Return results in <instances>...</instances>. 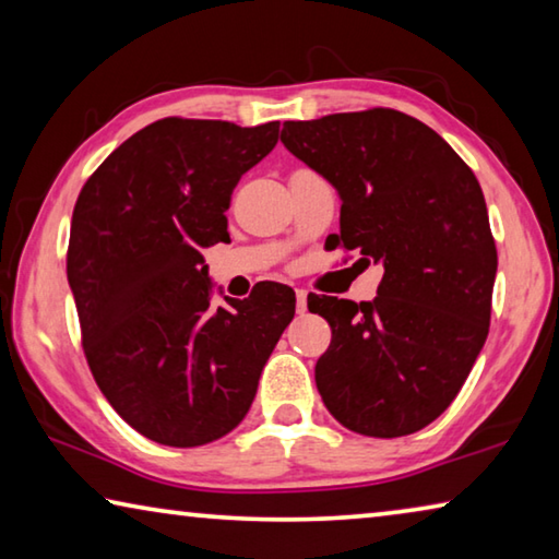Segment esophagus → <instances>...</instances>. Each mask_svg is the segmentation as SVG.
<instances>
[{
	"mask_svg": "<svg viewBox=\"0 0 559 559\" xmlns=\"http://www.w3.org/2000/svg\"><path fill=\"white\" fill-rule=\"evenodd\" d=\"M296 310H298V313H306V310H308V293L302 288L296 290Z\"/></svg>",
	"mask_w": 559,
	"mask_h": 559,
	"instance_id": "obj_1",
	"label": "esophagus"
}]
</instances>
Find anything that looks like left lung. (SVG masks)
Masks as SVG:
<instances>
[{
  "mask_svg": "<svg viewBox=\"0 0 559 559\" xmlns=\"http://www.w3.org/2000/svg\"><path fill=\"white\" fill-rule=\"evenodd\" d=\"M281 143L337 189L335 246L384 266L372 302L308 296L333 330L318 392L349 431H419L456 400L488 337L498 251L478 179L392 108L286 120Z\"/></svg>",
  "mask_w": 559,
  "mask_h": 559,
  "instance_id": "left-lung-1",
  "label": "left lung"
}]
</instances>
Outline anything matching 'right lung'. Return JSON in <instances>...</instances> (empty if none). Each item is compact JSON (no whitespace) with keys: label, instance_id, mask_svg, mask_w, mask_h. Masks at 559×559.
Instances as JSON below:
<instances>
[{"label":"right lung","instance_id":"add662e5","mask_svg":"<svg viewBox=\"0 0 559 559\" xmlns=\"http://www.w3.org/2000/svg\"><path fill=\"white\" fill-rule=\"evenodd\" d=\"M281 122L163 118L138 130L83 185L66 271L93 380L132 429L192 449L236 429L296 313V293L212 306L202 249L229 239L243 173L278 143Z\"/></svg>","mask_w":559,"mask_h":559}]
</instances>
